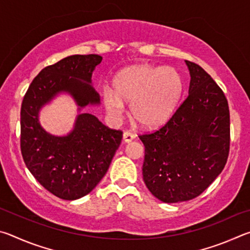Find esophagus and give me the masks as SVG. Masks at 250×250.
<instances>
[{
  "mask_svg": "<svg viewBox=\"0 0 250 250\" xmlns=\"http://www.w3.org/2000/svg\"><path fill=\"white\" fill-rule=\"evenodd\" d=\"M135 138V135L133 133L129 132V131H125L124 132V141L125 143H129L133 140V139Z\"/></svg>",
  "mask_w": 250,
  "mask_h": 250,
  "instance_id": "1",
  "label": "esophagus"
}]
</instances>
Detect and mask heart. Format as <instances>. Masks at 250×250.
I'll use <instances>...</instances> for the list:
<instances>
[{
  "instance_id": "obj_1",
  "label": "heart",
  "mask_w": 250,
  "mask_h": 250,
  "mask_svg": "<svg viewBox=\"0 0 250 250\" xmlns=\"http://www.w3.org/2000/svg\"><path fill=\"white\" fill-rule=\"evenodd\" d=\"M183 88V79L174 68L133 65L116 75L111 89L103 91V101L112 117L122 115L125 104H131V116L135 124L154 128L170 119Z\"/></svg>"
}]
</instances>
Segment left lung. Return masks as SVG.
<instances>
[{"label": "left lung", "mask_w": 250, "mask_h": 250, "mask_svg": "<svg viewBox=\"0 0 250 250\" xmlns=\"http://www.w3.org/2000/svg\"><path fill=\"white\" fill-rule=\"evenodd\" d=\"M188 96L166 125L139 135L143 181L164 203L197 197L221 174L229 153V108L223 90L195 62L185 61Z\"/></svg>", "instance_id": "1"}]
</instances>
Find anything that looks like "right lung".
<instances>
[{
	"mask_svg": "<svg viewBox=\"0 0 250 250\" xmlns=\"http://www.w3.org/2000/svg\"><path fill=\"white\" fill-rule=\"evenodd\" d=\"M99 55H73L42 69L24 96L21 108V151L29 172L41 185L62 200L87 195L107 173L119 147L122 131L105 126L91 113H79L74 129L57 137L42 128L40 109L59 92H68L78 110L99 104L91 86Z\"/></svg>",
	"mask_w": 250,
	"mask_h": 250,
	"instance_id": "obj_1",
	"label": "right lung"
}]
</instances>
